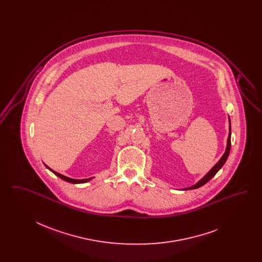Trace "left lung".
<instances>
[{
	"label": "left lung",
	"instance_id": "obj_1",
	"mask_svg": "<svg viewBox=\"0 0 262 262\" xmlns=\"http://www.w3.org/2000/svg\"><path fill=\"white\" fill-rule=\"evenodd\" d=\"M229 122H230V118H229ZM230 149H231V124H230V132H229V137H228V140H227V147H226V151H225L223 156L221 157V159L218 162L215 164V166L212 168L211 170L205 174L200 182H198L195 185L191 186V187L184 188V190H187V189H194V188H199V187H202L203 185H205L207 182H209L212 178L216 174V173L223 167L225 162L228 159L229 153H230Z\"/></svg>",
	"mask_w": 262,
	"mask_h": 262
}]
</instances>
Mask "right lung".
<instances>
[{
    "label": "right lung",
    "instance_id": "right-lung-1",
    "mask_svg": "<svg viewBox=\"0 0 262 262\" xmlns=\"http://www.w3.org/2000/svg\"><path fill=\"white\" fill-rule=\"evenodd\" d=\"M45 166L50 170L51 172H53V173L56 174V176H58L59 178H61L62 180L66 181V182H68V183H72V184H81V183H86V182L90 181V180L92 179V178H89V179H83V180H75V179H72V178H68V177H66V176H62V174H59V173L55 172L54 170H52L51 168H49L47 165H45Z\"/></svg>",
    "mask_w": 262,
    "mask_h": 262
}]
</instances>
